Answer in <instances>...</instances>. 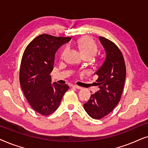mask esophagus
<instances>
[{"mask_svg":"<svg viewBox=\"0 0 148 148\" xmlns=\"http://www.w3.org/2000/svg\"><path fill=\"white\" fill-rule=\"evenodd\" d=\"M73 87L77 88V89H82L81 86H77V85H73Z\"/></svg>","mask_w":148,"mask_h":148,"instance_id":"esophagus-1","label":"esophagus"}]
</instances>
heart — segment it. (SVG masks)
<instances>
[{"label":"heart","instance_id":"b5f03b06","mask_svg":"<svg viewBox=\"0 0 148 148\" xmlns=\"http://www.w3.org/2000/svg\"><path fill=\"white\" fill-rule=\"evenodd\" d=\"M77 46L82 57H87L90 59L95 56L97 52V47L89 36H83L77 41ZM66 50L63 51L62 56Z\"/></svg>","mask_w":148,"mask_h":148}]
</instances>
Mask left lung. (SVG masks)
<instances>
[{
	"mask_svg": "<svg viewBox=\"0 0 148 148\" xmlns=\"http://www.w3.org/2000/svg\"><path fill=\"white\" fill-rule=\"evenodd\" d=\"M99 40L106 51V59L95 74L98 76L99 90L90 95L84 109L92 119H101L118 105L123 93L126 78L125 60L116 45L104 37Z\"/></svg>",
	"mask_w": 148,
	"mask_h": 148,
	"instance_id": "obj_1",
	"label": "left lung"
}]
</instances>
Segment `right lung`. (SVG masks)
Masks as SVG:
<instances>
[{
	"instance_id": "obj_1",
	"label": "right lung",
	"mask_w": 148,
	"mask_h": 148,
	"mask_svg": "<svg viewBox=\"0 0 148 148\" xmlns=\"http://www.w3.org/2000/svg\"><path fill=\"white\" fill-rule=\"evenodd\" d=\"M70 40V37L39 35L27 45L23 54L19 71L21 89L33 110L43 116L58 109L69 88L66 84H51L50 74L57 51Z\"/></svg>"
}]
</instances>
